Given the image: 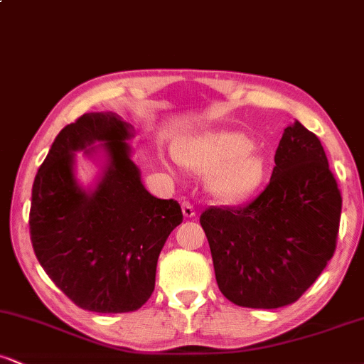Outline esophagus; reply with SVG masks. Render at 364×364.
Listing matches in <instances>:
<instances>
[{"mask_svg":"<svg viewBox=\"0 0 364 364\" xmlns=\"http://www.w3.org/2000/svg\"><path fill=\"white\" fill-rule=\"evenodd\" d=\"M181 210H183V215H185L186 219H191V217H195V207L191 205L188 200H183V202H181Z\"/></svg>","mask_w":364,"mask_h":364,"instance_id":"obj_1","label":"esophagus"}]
</instances>
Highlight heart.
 <instances>
[{
    "mask_svg": "<svg viewBox=\"0 0 364 364\" xmlns=\"http://www.w3.org/2000/svg\"><path fill=\"white\" fill-rule=\"evenodd\" d=\"M253 140L237 132H214L188 141L178 159L196 173H214L212 190L224 200L252 195L265 178V161L253 154Z\"/></svg>",
    "mask_w": 364,
    "mask_h": 364,
    "instance_id": "heart-1",
    "label": "heart"
}]
</instances>
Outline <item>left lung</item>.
Masks as SVG:
<instances>
[{
  "label": "left lung",
  "mask_w": 364,
  "mask_h": 364,
  "mask_svg": "<svg viewBox=\"0 0 364 364\" xmlns=\"http://www.w3.org/2000/svg\"><path fill=\"white\" fill-rule=\"evenodd\" d=\"M269 185L243 207H210L200 224L217 286L243 308L298 301L333 257L342 196L315 133L284 129Z\"/></svg>",
  "instance_id": "obj_1"
}]
</instances>
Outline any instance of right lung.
<instances>
[{
	"instance_id": "obj_1",
	"label": "right lung",
	"mask_w": 364,
	"mask_h": 364,
	"mask_svg": "<svg viewBox=\"0 0 364 364\" xmlns=\"http://www.w3.org/2000/svg\"><path fill=\"white\" fill-rule=\"evenodd\" d=\"M129 127L111 112H85L58 133L32 186L28 225L49 279L82 310L135 311L156 286L157 258L183 212L141 185L124 140ZM104 141L110 166L92 194L73 176V152Z\"/></svg>"
}]
</instances>
